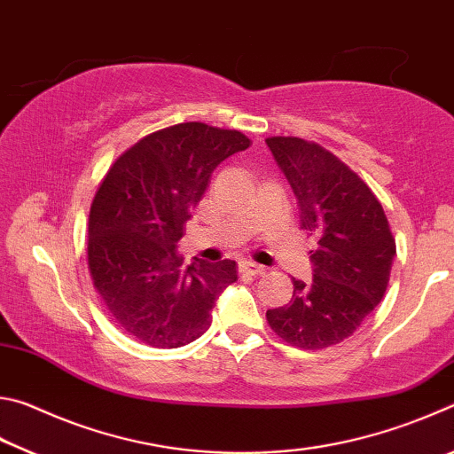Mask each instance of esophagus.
<instances>
[{
  "label": "esophagus",
  "instance_id": "esophagus-1",
  "mask_svg": "<svg viewBox=\"0 0 454 454\" xmlns=\"http://www.w3.org/2000/svg\"><path fill=\"white\" fill-rule=\"evenodd\" d=\"M240 272L250 274V276H260V274L266 272V268L262 264L252 262V260H242V262H240Z\"/></svg>",
  "mask_w": 454,
  "mask_h": 454
}]
</instances>
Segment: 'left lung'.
I'll use <instances>...</instances> for the list:
<instances>
[{
	"instance_id": "1",
	"label": "left lung",
	"mask_w": 454,
	"mask_h": 454,
	"mask_svg": "<svg viewBox=\"0 0 454 454\" xmlns=\"http://www.w3.org/2000/svg\"><path fill=\"white\" fill-rule=\"evenodd\" d=\"M266 145L298 200L301 228L314 238L312 280L292 278V301L268 310L266 320L292 347H333L382 301L395 238L372 190L322 145L284 136Z\"/></svg>"
}]
</instances>
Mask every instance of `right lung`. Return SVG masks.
I'll return each mask as SVG.
<instances>
[{
	"mask_svg": "<svg viewBox=\"0 0 454 454\" xmlns=\"http://www.w3.org/2000/svg\"><path fill=\"white\" fill-rule=\"evenodd\" d=\"M250 145L236 129L186 121L142 137L114 162L94 196L88 266L118 326L153 348L202 336L238 280L234 260L184 264L178 242L220 162Z\"/></svg>",
	"mask_w": 454,
	"mask_h": 454,
	"instance_id": "obj_1",
	"label": "right lung"
}]
</instances>
